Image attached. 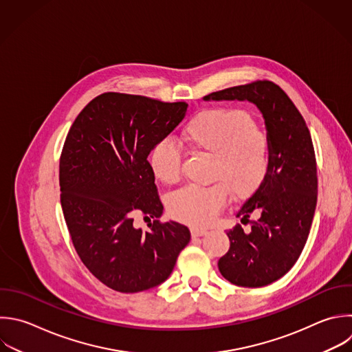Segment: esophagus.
<instances>
[{
    "label": "esophagus",
    "instance_id": "34e87169",
    "mask_svg": "<svg viewBox=\"0 0 352 352\" xmlns=\"http://www.w3.org/2000/svg\"><path fill=\"white\" fill-rule=\"evenodd\" d=\"M208 234V231L206 230H204V228H197V227H192L191 228V235L195 238V236H204V235H206Z\"/></svg>",
    "mask_w": 352,
    "mask_h": 352
}]
</instances>
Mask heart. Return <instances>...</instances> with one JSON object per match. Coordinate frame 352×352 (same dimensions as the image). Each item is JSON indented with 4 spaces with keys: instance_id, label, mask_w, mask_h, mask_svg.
<instances>
[{
    "instance_id": "1",
    "label": "heart",
    "mask_w": 352,
    "mask_h": 352,
    "mask_svg": "<svg viewBox=\"0 0 352 352\" xmlns=\"http://www.w3.org/2000/svg\"><path fill=\"white\" fill-rule=\"evenodd\" d=\"M192 153L212 157L208 187L186 186L168 202L172 217L191 226H208L227 202V195L242 201L256 194L270 170V143L253 117L239 109L216 107L198 113L183 129ZM148 165L164 184L182 177L183 151L169 139L151 150Z\"/></svg>"
}]
</instances>
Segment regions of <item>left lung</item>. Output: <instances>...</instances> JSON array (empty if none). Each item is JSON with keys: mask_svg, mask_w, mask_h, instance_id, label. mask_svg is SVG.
Masks as SVG:
<instances>
[{"mask_svg": "<svg viewBox=\"0 0 352 352\" xmlns=\"http://www.w3.org/2000/svg\"><path fill=\"white\" fill-rule=\"evenodd\" d=\"M204 100H248L261 111L270 143V170L260 190L236 212L227 232L228 252L217 265L236 286L260 287L283 276L297 261L316 206V161L309 131L289 96L271 81L213 92ZM250 215L254 221H249Z\"/></svg>", "mask_w": 352, "mask_h": 352, "instance_id": "left-lung-1", "label": "left lung"}]
</instances>
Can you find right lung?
Returning <instances> with one entry per match:
<instances>
[{
  "mask_svg": "<svg viewBox=\"0 0 352 352\" xmlns=\"http://www.w3.org/2000/svg\"><path fill=\"white\" fill-rule=\"evenodd\" d=\"M187 107L107 92L84 107L67 133L59 165L65 220L81 261L113 290L162 283L190 242L186 226L158 220L164 206L147 161ZM136 211L155 219L147 232L134 228Z\"/></svg>",
  "mask_w": 352,
  "mask_h": 352,
  "instance_id": "right-lung-1",
  "label": "right lung"
}]
</instances>
